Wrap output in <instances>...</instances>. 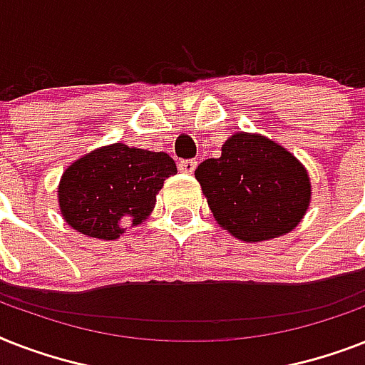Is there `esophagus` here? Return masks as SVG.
<instances>
[{"mask_svg":"<svg viewBox=\"0 0 365 365\" xmlns=\"http://www.w3.org/2000/svg\"><path fill=\"white\" fill-rule=\"evenodd\" d=\"M199 165V160L197 159H185V160H180L178 163V170L183 172V174H193L195 168Z\"/></svg>","mask_w":365,"mask_h":365,"instance_id":"1","label":"esophagus"}]
</instances>
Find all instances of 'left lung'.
<instances>
[{
    "mask_svg": "<svg viewBox=\"0 0 365 365\" xmlns=\"http://www.w3.org/2000/svg\"><path fill=\"white\" fill-rule=\"evenodd\" d=\"M195 178L217 223L246 242L289 233L311 200L299 160L269 138L246 132L223 143L220 159L202 160Z\"/></svg>",
    "mask_w": 365,
    "mask_h": 365,
    "instance_id": "obj_1",
    "label": "left lung"
}]
</instances>
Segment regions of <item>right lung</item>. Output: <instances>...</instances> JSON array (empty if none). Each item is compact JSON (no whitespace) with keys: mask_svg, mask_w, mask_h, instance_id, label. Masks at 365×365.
Instances as JSON below:
<instances>
[{"mask_svg":"<svg viewBox=\"0 0 365 365\" xmlns=\"http://www.w3.org/2000/svg\"><path fill=\"white\" fill-rule=\"evenodd\" d=\"M176 163L166 153L113 143L94 149L64 172L58 202L68 225L94 239L113 240L123 233L119 222L142 223L155 206Z\"/></svg>","mask_w":365,"mask_h":365,"instance_id":"right-lung-1","label":"right lung"}]
</instances>
